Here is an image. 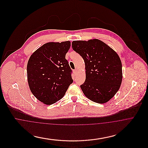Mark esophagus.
I'll use <instances>...</instances> for the list:
<instances>
[{
    "mask_svg": "<svg viewBox=\"0 0 148 148\" xmlns=\"http://www.w3.org/2000/svg\"><path fill=\"white\" fill-rule=\"evenodd\" d=\"M77 69H75V70H74V71H73V73H74V75H76V74H77Z\"/></svg>",
    "mask_w": 148,
    "mask_h": 148,
    "instance_id": "obj_1",
    "label": "esophagus"
}]
</instances>
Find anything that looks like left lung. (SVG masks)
I'll return each mask as SVG.
<instances>
[{"label": "left lung", "mask_w": 148, "mask_h": 148, "mask_svg": "<svg viewBox=\"0 0 148 148\" xmlns=\"http://www.w3.org/2000/svg\"><path fill=\"white\" fill-rule=\"evenodd\" d=\"M72 48L84 60L86 78L80 88L85 96L97 103L109 101L122 82V64L118 54L97 39L73 41Z\"/></svg>", "instance_id": "obj_1"}]
</instances>
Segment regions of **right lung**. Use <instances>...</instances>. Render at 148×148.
<instances>
[{
  "label": "right lung",
  "mask_w": 148,
  "mask_h": 148,
  "mask_svg": "<svg viewBox=\"0 0 148 148\" xmlns=\"http://www.w3.org/2000/svg\"><path fill=\"white\" fill-rule=\"evenodd\" d=\"M70 41L48 42L31 55L27 64L29 86L36 98L51 105L64 96L73 80L65 55Z\"/></svg>",
  "instance_id": "1"
}]
</instances>
